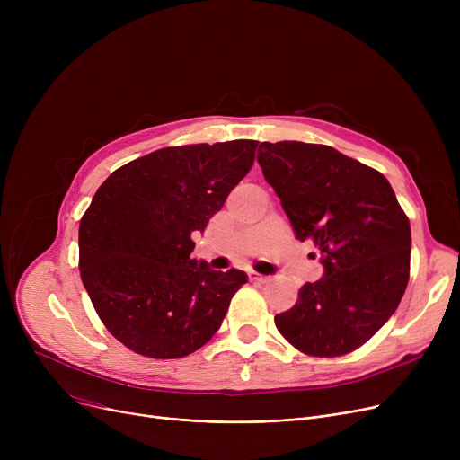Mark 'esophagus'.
Returning <instances> with one entry per match:
<instances>
[{
	"label": "esophagus",
	"mask_w": 460,
	"mask_h": 460,
	"mask_svg": "<svg viewBox=\"0 0 460 460\" xmlns=\"http://www.w3.org/2000/svg\"><path fill=\"white\" fill-rule=\"evenodd\" d=\"M248 278H250V281H253V283H264V281H267V279H269L267 276H262V274H257V272H250V274H248Z\"/></svg>",
	"instance_id": "obj_1"
}]
</instances>
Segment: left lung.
I'll list each match as a JSON object with an SVG mask.
<instances>
[{
  "mask_svg": "<svg viewBox=\"0 0 460 460\" xmlns=\"http://www.w3.org/2000/svg\"><path fill=\"white\" fill-rule=\"evenodd\" d=\"M257 162L298 240H313L324 274L276 315L309 356L356 350L388 323L408 285L412 234L388 179L328 145L264 141Z\"/></svg>",
  "mask_w": 460,
  "mask_h": 460,
  "instance_id": "obj_1",
  "label": "left lung"
}]
</instances>
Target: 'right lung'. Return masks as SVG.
I'll use <instances>...</instances> for the list:
<instances>
[{
	"instance_id": "right-lung-1",
	"label": "right lung",
	"mask_w": 460,
	"mask_h": 460,
	"mask_svg": "<svg viewBox=\"0 0 460 460\" xmlns=\"http://www.w3.org/2000/svg\"><path fill=\"white\" fill-rule=\"evenodd\" d=\"M259 141L165 147L113 172L80 222V274L110 333L130 350L182 358L222 326L246 272L191 259Z\"/></svg>"
}]
</instances>
